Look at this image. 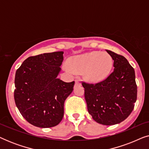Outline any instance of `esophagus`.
<instances>
[{
	"label": "esophagus",
	"mask_w": 149,
	"mask_h": 149,
	"mask_svg": "<svg viewBox=\"0 0 149 149\" xmlns=\"http://www.w3.org/2000/svg\"><path fill=\"white\" fill-rule=\"evenodd\" d=\"M75 85H81L80 81H79V80L75 81Z\"/></svg>",
	"instance_id": "obj_1"
}]
</instances>
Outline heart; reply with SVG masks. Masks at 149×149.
<instances>
[{
    "mask_svg": "<svg viewBox=\"0 0 149 149\" xmlns=\"http://www.w3.org/2000/svg\"><path fill=\"white\" fill-rule=\"evenodd\" d=\"M65 70L70 73L83 74L85 80L97 83L104 80L113 68V59L107 52H92L72 56Z\"/></svg>",
    "mask_w": 149,
    "mask_h": 149,
    "instance_id": "1",
    "label": "heart"
}]
</instances>
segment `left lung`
Segmentation results:
<instances>
[{"instance_id": "1", "label": "left lung", "mask_w": 149, "mask_h": 149, "mask_svg": "<svg viewBox=\"0 0 149 149\" xmlns=\"http://www.w3.org/2000/svg\"><path fill=\"white\" fill-rule=\"evenodd\" d=\"M114 61L113 72L96 84L83 83L88 113L97 123L118 124L127 118L137 99L135 71L125 57L106 50Z\"/></svg>"}]
</instances>
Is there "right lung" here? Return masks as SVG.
Instances as JSON below:
<instances>
[{
	"label": "right lung",
	"mask_w": 149,
	"mask_h": 149,
	"mask_svg": "<svg viewBox=\"0 0 149 149\" xmlns=\"http://www.w3.org/2000/svg\"><path fill=\"white\" fill-rule=\"evenodd\" d=\"M64 52L31 56L15 73L14 99L23 117L41 128L58 125L64 116V104L72 93L74 81L66 83L58 77Z\"/></svg>",
	"instance_id": "1"
}]
</instances>
